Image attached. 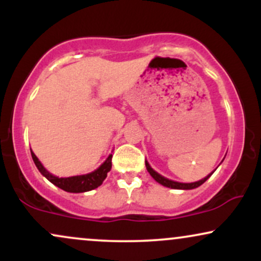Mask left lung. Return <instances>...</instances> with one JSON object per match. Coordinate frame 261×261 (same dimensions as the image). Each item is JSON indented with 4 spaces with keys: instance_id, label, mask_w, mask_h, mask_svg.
I'll list each match as a JSON object with an SVG mask.
<instances>
[{
    "instance_id": "obj_1",
    "label": "left lung",
    "mask_w": 261,
    "mask_h": 261,
    "mask_svg": "<svg viewBox=\"0 0 261 261\" xmlns=\"http://www.w3.org/2000/svg\"><path fill=\"white\" fill-rule=\"evenodd\" d=\"M146 168H147L148 173L151 174L152 178H153L157 182H160V184L163 185V187H167V188H170V189H180V190H190V189H195L197 187H200V185L203 184V182L207 180L210 176L212 175V173H214V172H212L211 174H208L207 176H206V178H203V179H201V180L195 181V182H178V181H174V180H169V179L164 178V176L158 174L157 172H154V170L151 168V166H149L147 161H146Z\"/></svg>"
}]
</instances>
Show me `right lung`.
<instances>
[{"label": "right lung", "instance_id": "right-lung-1", "mask_svg": "<svg viewBox=\"0 0 261 261\" xmlns=\"http://www.w3.org/2000/svg\"><path fill=\"white\" fill-rule=\"evenodd\" d=\"M31 152L33 161H34L39 172H40L47 180L51 181L54 185L62 189V190L67 191V193H85V191L93 190V189L100 187V185L103 184L104 179L107 178L108 173L112 169L113 155L110 154L106 160V162H104L97 170H94V172L88 173V174L85 175L70 176V178H59V176L53 175L51 173L47 172V170L43 167V164L40 163V161L37 158V155L34 154V152Z\"/></svg>", "mask_w": 261, "mask_h": 261}]
</instances>
